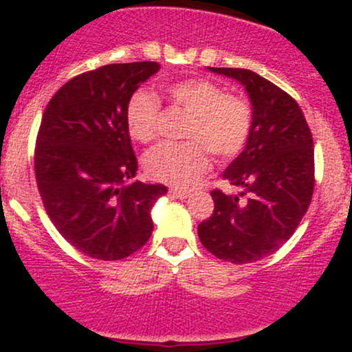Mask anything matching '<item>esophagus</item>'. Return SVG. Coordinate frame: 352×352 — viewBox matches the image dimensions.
<instances>
[{"label": "esophagus", "instance_id": "34e87169", "mask_svg": "<svg viewBox=\"0 0 352 352\" xmlns=\"http://www.w3.org/2000/svg\"><path fill=\"white\" fill-rule=\"evenodd\" d=\"M169 193H171L175 198H188V197H190V191L179 190V188H171V190H169Z\"/></svg>", "mask_w": 352, "mask_h": 352}]
</instances>
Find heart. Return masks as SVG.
I'll return each mask as SVG.
<instances>
[{
    "label": "heart",
    "mask_w": 352,
    "mask_h": 352,
    "mask_svg": "<svg viewBox=\"0 0 352 352\" xmlns=\"http://www.w3.org/2000/svg\"><path fill=\"white\" fill-rule=\"evenodd\" d=\"M175 104L188 115L184 144H162L144 157L147 176L175 186H191L208 171L210 155L226 162L234 159L251 137L254 113L244 96L205 78L175 82L166 89ZM129 133L133 140L149 144L157 139L161 101L139 89L130 96L125 110Z\"/></svg>",
    "instance_id": "obj_1"
}]
</instances>
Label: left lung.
Returning <instances> with one entry per match:
<instances>
[{"mask_svg":"<svg viewBox=\"0 0 352 352\" xmlns=\"http://www.w3.org/2000/svg\"><path fill=\"white\" fill-rule=\"evenodd\" d=\"M245 86L251 137L223 177L241 195L213 190V213L198 226L203 248L222 261L248 264L273 254L309 210L315 186L314 139L295 100L249 69L210 67Z\"/></svg>","mask_w":352,"mask_h":352,"instance_id":"left-lung-1","label":"left lung"}]
</instances>
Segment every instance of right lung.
Returning <instances> with one entry per match:
<instances>
[{
  "mask_svg": "<svg viewBox=\"0 0 352 352\" xmlns=\"http://www.w3.org/2000/svg\"><path fill=\"white\" fill-rule=\"evenodd\" d=\"M157 63L107 64L69 79L50 98L35 142V179L56 229L79 252L129 257L151 239L164 184L135 181L126 103Z\"/></svg>",
  "mask_w": 352,
  "mask_h": 352,
  "instance_id": "right-lung-1",
  "label": "right lung"
}]
</instances>
